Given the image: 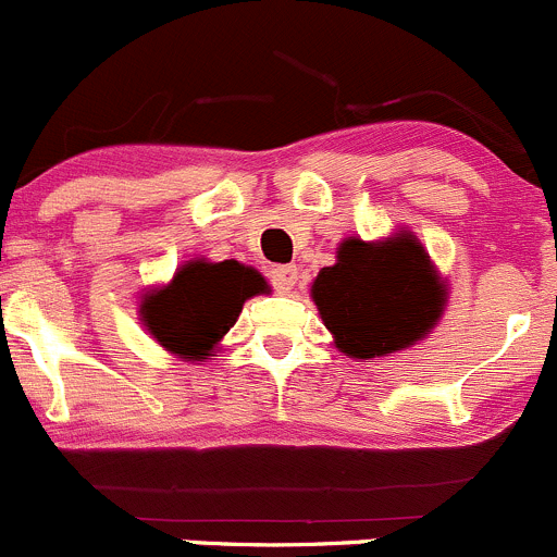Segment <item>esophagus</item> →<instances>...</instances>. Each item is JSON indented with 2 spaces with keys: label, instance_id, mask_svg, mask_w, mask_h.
<instances>
[{
  "label": "esophagus",
  "instance_id": "34e87169",
  "mask_svg": "<svg viewBox=\"0 0 557 557\" xmlns=\"http://www.w3.org/2000/svg\"><path fill=\"white\" fill-rule=\"evenodd\" d=\"M271 284H273V289L281 292V295H284V292H289L292 286L297 284V268L295 265H273L271 268Z\"/></svg>",
  "mask_w": 557,
  "mask_h": 557
}]
</instances>
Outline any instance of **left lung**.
Segmentation results:
<instances>
[{
	"mask_svg": "<svg viewBox=\"0 0 557 557\" xmlns=\"http://www.w3.org/2000/svg\"><path fill=\"white\" fill-rule=\"evenodd\" d=\"M311 297L335 346L357 360L411 346L444 306L431 260L411 235L384 244L344 240L338 262L319 271Z\"/></svg>",
	"mask_w": 557,
	"mask_h": 557,
	"instance_id": "8db88e82",
	"label": "left lung"
}]
</instances>
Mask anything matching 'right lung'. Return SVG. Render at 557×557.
<instances>
[{
	"label": "right lung",
	"instance_id": "right-lung-1",
	"mask_svg": "<svg viewBox=\"0 0 557 557\" xmlns=\"http://www.w3.org/2000/svg\"><path fill=\"white\" fill-rule=\"evenodd\" d=\"M265 289V278L240 262H189L173 284L143 300V322L153 338L186 360H208L213 344L238 319L251 295Z\"/></svg>",
	"mask_w": 557,
	"mask_h": 557
}]
</instances>
